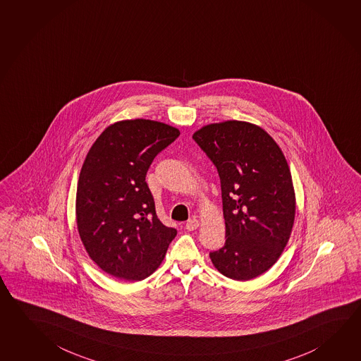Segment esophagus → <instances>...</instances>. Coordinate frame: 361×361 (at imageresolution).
I'll return each mask as SVG.
<instances>
[{
	"mask_svg": "<svg viewBox=\"0 0 361 361\" xmlns=\"http://www.w3.org/2000/svg\"><path fill=\"white\" fill-rule=\"evenodd\" d=\"M200 226V221L197 220L196 217H193V219H190L187 223H185V229L190 230V231H193V230H196L197 228Z\"/></svg>",
	"mask_w": 361,
	"mask_h": 361,
	"instance_id": "1",
	"label": "esophagus"
}]
</instances>
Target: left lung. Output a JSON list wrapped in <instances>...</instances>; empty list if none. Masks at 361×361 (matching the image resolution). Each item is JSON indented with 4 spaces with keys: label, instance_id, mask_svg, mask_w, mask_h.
Instances as JSON below:
<instances>
[{
    "label": "left lung",
    "instance_id": "obj_1",
    "mask_svg": "<svg viewBox=\"0 0 361 361\" xmlns=\"http://www.w3.org/2000/svg\"><path fill=\"white\" fill-rule=\"evenodd\" d=\"M193 140L216 166L225 236L211 262L224 276L248 281L271 269L295 220V190L280 146L259 126L225 121L204 126Z\"/></svg>",
    "mask_w": 361,
    "mask_h": 361
}]
</instances>
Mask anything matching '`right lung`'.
<instances>
[{
  "instance_id": "1",
  "label": "right lung",
  "mask_w": 361,
  "mask_h": 361,
  "mask_svg": "<svg viewBox=\"0 0 361 361\" xmlns=\"http://www.w3.org/2000/svg\"><path fill=\"white\" fill-rule=\"evenodd\" d=\"M176 127L151 119L108 126L86 155L76 192L80 239L108 275L141 281L164 259L177 230L157 219L146 173L176 140Z\"/></svg>"
}]
</instances>
